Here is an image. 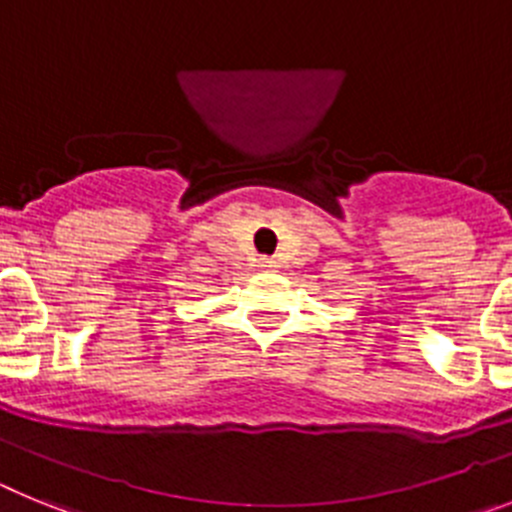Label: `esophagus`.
Returning <instances> with one entry per match:
<instances>
[{"mask_svg": "<svg viewBox=\"0 0 512 512\" xmlns=\"http://www.w3.org/2000/svg\"><path fill=\"white\" fill-rule=\"evenodd\" d=\"M261 266H264V269H269L271 261H269V259H261Z\"/></svg>", "mask_w": 512, "mask_h": 512, "instance_id": "34e87169", "label": "esophagus"}]
</instances>
